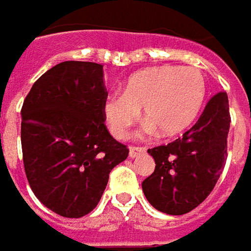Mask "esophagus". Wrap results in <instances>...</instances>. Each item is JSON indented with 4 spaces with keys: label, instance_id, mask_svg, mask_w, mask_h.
<instances>
[{
    "label": "esophagus",
    "instance_id": "esophagus-1",
    "mask_svg": "<svg viewBox=\"0 0 251 251\" xmlns=\"http://www.w3.org/2000/svg\"><path fill=\"white\" fill-rule=\"evenodd\" d=\"M144 152H145V148H142V147H130L129 148V157L130 158H136Z\"/></svg>",
    "mask_w": 251,
    "mask_h": 251
}]
</instances>
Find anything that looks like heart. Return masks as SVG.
Here are the masks:
<instances>
[{"mask_svg": "<svg viewBox=\"0 0 251 251\" xmlns=\"http://www.w3.org/2000/svg\"><path fill=\"white\" fill-rule=\"evenodd\" d=\"M206 96V78L192 67L161 65L129 76L122 93L106 97L103 115L110 132L125 138L142 109L144 130L172 138L196 121Z\"/></svg>", "mask_w": 251, "mask_h": 251, "instance_id": "1", "label": "heart"}]
</instances>
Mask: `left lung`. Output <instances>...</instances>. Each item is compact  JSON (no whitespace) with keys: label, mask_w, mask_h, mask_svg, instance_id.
<instances>
[{"label":"left lung","mask_w":251,"mask_h":251,"mask_svg":"<svg viewBox=\"0 0 251 251\" xmlns=\"http://www.w3.org/2000/svg\"><path fill=\"white\" fill-rule=\"evenodd\" d=\"M229 122L228 96L221 91L181 138L148 150L155 170L142 181V190L157 211L183 215L206 199L224 169Z\"/></svg>","instance_id":"8db88e82"}]
</instances>
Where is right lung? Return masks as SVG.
Here are the masks:
<instances>
[{
  "label": "right lung",
  "mask_w": 251,
  "mask_h": 251,
  "mask_svg": "<svg viewBox=\"0 0 251 251\" xmlns=\"http://www.w3.org/2000/svg\"><path fill=\"white\" fill-rule=\"evenodd\" d=\"M103 67L67 61L40 76L22 107V148L28 184L52 212H91L113 167L129 150L104 125Z\"/></svg>",
  "instance_id": "1"
}]
</instances>
